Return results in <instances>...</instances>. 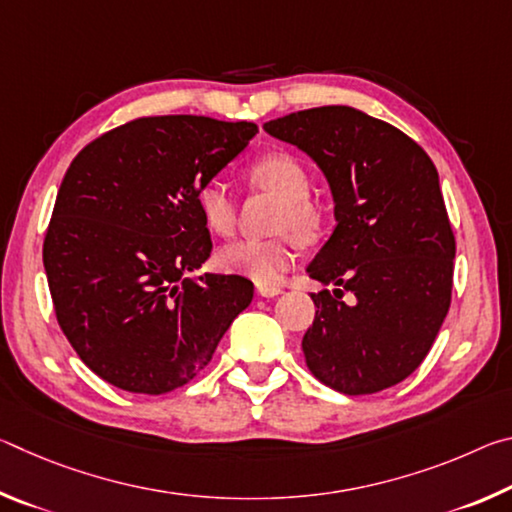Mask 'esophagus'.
I'll list each match as a JSON object with an SVG mask.
<instances>
[{
    "label": "esophagus",
    "instance_id": "esophagus-1",
    "mask_svg": "<svg viewBox=\"0 0 512 512\" xmlns=\"http://www.w3.org/2000/svg\"><path fill=\"white\" fill-rule=\"evenodd\" d=\"M257 293H259V296H262V298H273V296H280L282 289H280V287H262V284H259Z\"/></svg>",
    "mask_w": 512,
    "mask_h": 512
}]
</instances>
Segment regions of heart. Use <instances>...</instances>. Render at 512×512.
Masks as SVG:
<instances>
[{
    "instance_id": "heart-1",
    "label": "heart",
    "mask_w": 512,
    "mask_h": 512,
    "mask_svg": "<svg viewBox=\"0 0 512 512\" xmlns=\"http://www.w3.org/2000/svg\"><path fill=\"white\" fill-rule=\"evenodd\" d=\"M250 183L264 187L280 196L284 207L280 212L277 228L291 232L302 244H311L323 232V212L311 201V178L298 158L291 153H266L250 164ZM196 205L207 228L216 235L228 237L235 232L239 203L232 189L223 180H207L196 192ZM293 246L289 239L268 241H235L219 253V266L223 271L250 277V280L271 287L280 275L291 266Z\"/></svg>"
}]
</instances>
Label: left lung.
I'll use <instances>...</instances> for the list:
<instances>
[{
    "label": "left lung",
    "mask_w": 512,
    "mask_h": 512,
    "mask_svg": "<svg viewBox=\"0 0 512 512\" xmlns=\"http://www.w3.org/2000/svg\"><path fill=\"white\" fill-rule=\"evenodd\" d=\"M325 173L336 228L314 262V325L302 339L311 375L345 395L400 384L427 357L452 302L456 241L438 171L420 144L350 106L266 121ZM350 292L353 300H342Z\"/></svg>",
    "instance_id": "1"
}]
</instances>
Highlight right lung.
Returning <instances> with one entry per match:
<instances>
[{"label": "right lung", "instance_id": "obj_1", "mask_svg": "<svg viewBox=\"0 0 512 512\" xmlns=\"http://www.w3.org/2000/svg\"><path fill=\"white\" fill-rule=\"evenodd\" d=\"M255 133L250 121L140 117L69 164L42 262L60 329L108 384L142 395L185 386L253 300L241 275L185 273L212 253L196 192Z\"/></svg>", "mask_w": 512, "mask_h": 512}]
</instances>
